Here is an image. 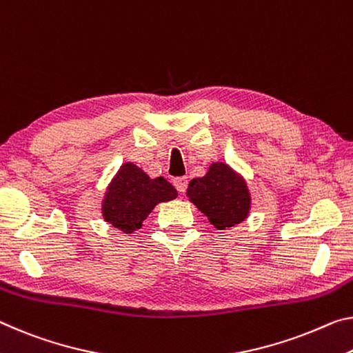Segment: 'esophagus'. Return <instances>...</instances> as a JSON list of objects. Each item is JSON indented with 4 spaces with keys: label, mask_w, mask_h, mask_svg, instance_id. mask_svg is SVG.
<instances>
[{
    "label": "esophagus",
    "mask_w": 353,
    "mask_h": 353,
    "mask_svg": "<svg viewBox=\"0 0 353 353\" xmlns=\"http://www.w3.org/2000/svg\"><path fill=\"white\" fill-rule=\"evenodd\" d=\"M172 183L179 193H185L187 185H188V179L187 177H174L172 179Z\"/></svg>",
    "instance_id": "obj_1"
}]
</instances>
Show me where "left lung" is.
<instances>
[{"instance_id":"left-lung-1","label":"left lung","mask_w":353,"mask_h":353,"mask_svg":"<svg viewBox=\"0 0 353 353\" xmlns=\"http://www.w3.org/2000/svg\"><path fill=\"white\" fill-rule=\"evenodd\" d=\"M187 196L216 229L239 225L251 209L247 182L223 161L212 163L205 176L193 179L188 183Z\"/></svg>"}]
</instances>
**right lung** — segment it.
<instances>
[{"instance_id":"right-lung-1","label":"right lung","mask_w":353,"mask_h":353,"mask_svg":"<svg viewBox=\"0 0 353 353\" xmlns=\"http://www.w3.org/2000/svg\"><path fill=\"white\" fill-rule=\"evenodd\" d=\"M176 198V188L166 179H150L141 168L127 161L106 188L102 215L116 229L132 234L143 226V221L157 204Z\"/></svg>"}]
</instances>
